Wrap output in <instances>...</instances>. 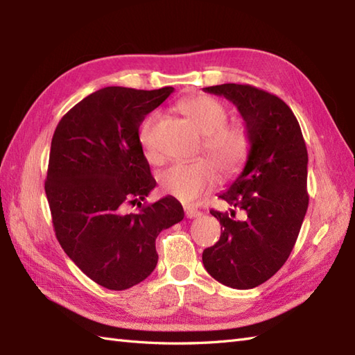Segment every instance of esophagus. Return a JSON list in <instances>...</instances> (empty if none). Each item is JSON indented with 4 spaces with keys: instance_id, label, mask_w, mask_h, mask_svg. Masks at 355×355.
<instances>
[{
    "instance_id": "34e87169",
    "label": "esophagus",
    "mask_w": 355,
    "mask_h": 355,
    "mask_svg": "<svg viewBox=\"0 0 355 355\" xmlns=\"http://www.w3.org/2000/svg\"><path fill=\"white\" fill-rule=\"evenodd\" d=\"M184 215H186V218H195L200 215V210L195 207H191V206H184Z\"/></svg>"
}]
</instances>
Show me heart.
Wrapping results in <instances>:
<instances>
[{
	"mask_svg": "<svg viewBox=\"0 0 355 355\" xmlns=\"http://www.w3.org/2000/svg\"><path fill=\"white\" fill-rule=\"evenodd\" d=\"M177 108L201 134H205L202 146L214 162L201 158L192 163H177L160 173L158 183L166 195L191 205L216 186V168L224 177H233L243 169L250 153V134L244 123L225 122L227 108L215 97L206 94L187 97L177 105ZM155 122L157 114H150L143 122L139 137L146 158L157 164L163 158L153 139Z\"/></svg>",
	"mask_w": 355,
	"mask_h": 355,
	"instance_id": "1",
	"label": "heart"
}]
</instances>
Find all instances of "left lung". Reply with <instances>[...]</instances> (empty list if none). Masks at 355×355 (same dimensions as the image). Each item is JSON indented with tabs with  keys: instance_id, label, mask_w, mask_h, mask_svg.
<instances>
[{
	"instance_id": "left-lung-1",
	"label": "left lung",
	"mask_w": 355,
	"mask_h": 355,
	"mask_svg": "<svg viewBox=\"0 0 355 355\" xmlns=\"http://www.w3.org/2000/svg\"><path fill=\"white\" fill-rule=\"evenodd\" d=\"M238 108L250 134L243 172L220 193L244 220L210 210L221 224L220 241L202 252L207 273L232 288H254L281 268L293 250L308 209V153L288 105L252 85L202 88Z\"/></svg>"
}]
</instances>
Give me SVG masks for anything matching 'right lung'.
Instances as JSON below:
<instances>
[{
  "mask_svg": "<svg viewBox=\"0 0 355 355\" xmlns=\"http://www.w3.org/2000/svg\"><path fill=\"white\" fill-rule=\"evenodd\" d=\"M173 92L107 87L67 112L53 134L45 180L53 227L67 256L108 290L153 273L158 233L184 218L173 197L141 206L155 187L139 128ZM138 202L141 212H124Z\"/></svg>",
  "mask_w": 355,
  "mask_h": 355,
  "instance_id": "1",
  "label": "right lung"
}]
</instances>
